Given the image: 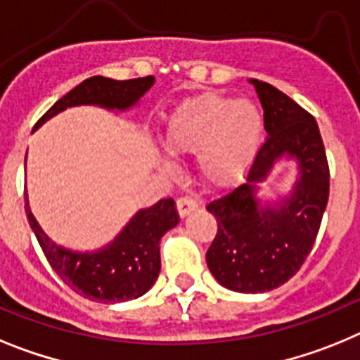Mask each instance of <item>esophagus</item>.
I'll return each instance as SVG.
<instances>
[{
    "instance_id": "34e87169",
    "label": "esophagus",
    "mask_w": 360,
    "mask_h": 360,
    "mask_svg": "<svg viewBox=\"0 0 360 360\" xmlns=\"http://www.w3.org/2000/svg\"><path fill=\"white\" fill-rule=\"evenodd\" d=\"M199 206L198 201H193L192 198H179L177 199V212L181 217H186L190 212H193Z\"/></svg>"
}]
</instances>
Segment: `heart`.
Instances as JSON below:
<instances>
[{"instance_id": "b5f03b06", "label": "heart", "mask_w": 360, "mask_h": 360, "mask_svg": "<svg viewBox=\"0 0 360 360\" xmlns=\"http://www.w3.org/2000/svg\"><path fill=\"white\" fill-rule=\"evenodd\" d=\"M262 128V114L252 101L201 96L172 112L162 139L174 154H198L206 181L228 184L257 155Z\"/></svg>"}]
</instances>
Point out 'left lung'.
Returning a JSON list of instances; mask_svg holds the SVG:
<instances>
[{"mask_svg":"<svg viewBox=\"0 0 360 360\" xmlns=\"http://www.w3.org/2000/svg\"><path fill=\"white\" fill-rule=\"evenodd\" d=\"M250 83L264 110L268 137L250 165L245 183L206 206L217 221L206 264L224 288L262 293L292 279L314 248L328 205L330 168L314 115L270 83ZM283 158L297 162L292 193L262 205L257 199V183Z\"/></svg>","mask_w":360,"mask_h":360,"instance_id":"1","label":"left lung"}]
</instances>
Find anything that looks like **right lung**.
Here are the masks:
<instances>
[{"instance_id": "1", "label": "right lung", "mask_w": 360, "mask_h": 360, "mask_svg": "<svg viewBox=\"0 0 360 360\" xmlns=\"http://www.w3.org/2000/svg\"><path fill=\"white\" fill-rule=\"evenodd\" d=\"M154 81V76L127 81L103 76L89 77L50 106L34 128H39L50 117L70 106L98 105L108 110H128L145 96ZM25 212L46 261L59 279L79 295L105 304L137 299L154 286L161 270L159 240L179 223L174 199H161L154 206L137 212L120 236L103 248L94 252H72L56 245L43 232L30 212L27 193Z\"/></svg>"}]
</instances>
